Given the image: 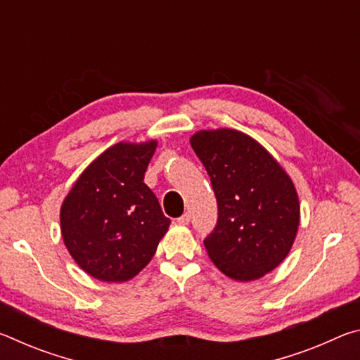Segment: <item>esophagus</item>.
<instances>
[{"mask_svg":"<svg viewBox=\"0 0 360 360\" xmlns=\"http://www.w3.org/2000/svg\"><path fill=\"white\" fill-rule=\"evenodd\" d=\"M176 221H178V224H182V225H186V224H188V222H191V214H188V212H184V214H182L181 217H178V219H176Z\"/></svg>","mask_w":360,"mask_h":360,"instance_id":"obj_1","label":"esophagus"}]
</instances>
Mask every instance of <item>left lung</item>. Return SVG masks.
Wrapping results in <instances>:
<instances>
[{
  "label": "left lung",
  "mask_w": 360,
  "mask_h": 360,
  "mask_svg": "<svg viewBox=\"0 0 360 360\" xmlns=\"http://www.w3.org/2000/svg\"><path fill=\"white\" fill-rule=\"evenodd\" d=\"M192 149L208 172L217 222L205 238L210 259L224 275L252 281L276 268L295 240L300 206L281 165L245 133L198 131Z\"/></svg>",
  "instance_id": "left-lung-1"
}]
</instances>
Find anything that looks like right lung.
Listing matches in <instances>:
<instances>
[{
  "label": "right lung",
  "mask_w": 360,
  "mask_h": 360,
  "mask_svg": "<svg viewBox=\"0 0 360 360\" xmlns=\"http://www.w3.org/2000/svg\"><path fill=\"white\" fill-rule=\"evenodd\" d=\"M155 148L157 141L114 144L85 168L62 205L65 246L100 281L124 283L138 275L172 222L144 184Z\"/></svg>",
  "instance_id": "add662e5"
}]
</instances>
